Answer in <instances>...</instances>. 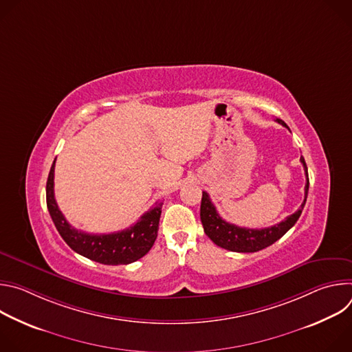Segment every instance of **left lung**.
<instances>
[{
	"label": "left lung",
	"instance_id": "left-lung-1",
	"mask_svg": "<svg viewBox=\"0 0 352 352\" xmlns=\"http://www.w3.org/2000/svg\"><path fill=\"white\" fill-rule=\"evenodd\" d=\"M278 124L287 126L281 120H277ZM288 128V126H287ZM300 163L304 166L305 175H307V184H305V197L300 208L291 216H288L281 223L254 230V228H243L238 227L235 224H230L226 220L220 217L217 213L214 205L212 204L210 196L208 192H204L202 195V204H200V220H202L205 234L220 248H224L231 252H258L272 243H274L277 239H280L299 219L300 213L304 210V206L307 204L308 190H309V177H308V167L305 163V159L300 157Z\"/></svg>",
	"mask_w": 352,
	"mask_h": 352
}]
</instances>
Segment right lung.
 <instances>
[{
    "mask_svg": "<svg viewBox=\"0 0 352 352\" xmlns=\"http://www.w3.org/2000/svg\"><path fill=\"white\" fill-rule=\"evenodd\" d=\"M54 167L56 160L50 170L45 186L47 208L56 228L71 249L90 261L111 266L129 265L148 252L157 238L163 202L156 204L136 224L126 230L113 234H87L78 231L67 221L56 202Z\"/></svg>",
    "mask_w": 352,
    "mask_h": 352,
    "instance_id": "obj_1",
    "label": "right lung"
}]
</instances>
